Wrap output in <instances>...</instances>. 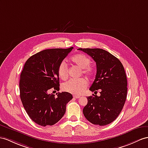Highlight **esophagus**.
<instances>
[{"mask_svg":"<svg viewBox=\"0 0 148 148\" xmlns=\"http://www.w3.org/2000/svg\"><path fill=\"white\" fill-rule=\"evenodd\" d=\"M80 96L77 95H73V98H75V99H78V98H80Z\"/></svg>","mask_w":148,"mask_h":148,"instance_id":"esophagus-1","label":"esophagus"}]
</instances>
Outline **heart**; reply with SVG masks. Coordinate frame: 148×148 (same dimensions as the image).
Returning <instances> with one entry per match:
<instances>
[{"mask_svg":"<svg viewBox=\"0 0 148 148\" xmlns=\"http://www.w3.org/2000/svg\"><path fill=\"white\" fill-rule=\"evenodd\" d=\"M71 63L82 69L83 75L88 78H90L93 75V68L90 65V60L85 54L78 53L72 56L70 59ZM58 73L60 78L63 80L68 78V68L66 63L62 62L58 68ZM87 81L85 78H82L78 80H70L63 85V90L73 94H81L84 92L87 86Z\"/></svg>","mask_w":148,"mask_h":148,"instance_id":"1","label":"heart"}]
</instances>
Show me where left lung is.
Here are the masks:
<instances>
[{"label": "left lung", "instance_id": "1", "mask_svg": "<svg viewBox=\"0 0 148 148\" xmlns=\"http://www.w3.org/2000/svg\"><path fill=\"white\" fill-rule=\"evenodd\" d=\"M96 62L95 79L90 90L100 95L87 97L88 103L83 109L84 116L95 125H106L116 119L127 97V82L120 60L106 50L99 48H79Z\"/></svg>", "mask_w": 148, "mask_h": 148}]
</instances>
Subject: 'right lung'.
I'll list each match as a JSON object with an SVG mask.
<instances>
[{
	"label": "right lung",
	"mask_w": 148,
	"mask_h": 148,
	"mask_svg": "<svg viewBox=\"0 0 148 148\" xmlns=\"http://www.w3.org/2000/svg\"><path fill=\"white\" fill-rule=\"evenodd\" d=\"M48 49L31 56L25 63L19 81L20 97L32 121L41 126L53 125L63 117L66 103L73 99L63 92L49 94L48 90H60L58 68L72 49Z\"/></svg>",
	"instance_id": "right-lung-1"
}]
</instances>
